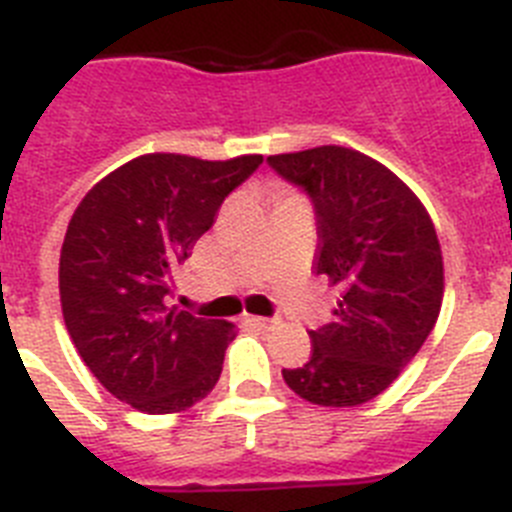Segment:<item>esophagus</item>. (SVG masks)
<instances>
[{"label":"esophagus","instance_id":"34e87169","mask_svg":"<svg viewBox=\"0 0 512 512\" xmlns=\"http://www.w3.org/2000/svg\"><path fill=\"white\" fill-rule=\"evenodd\" d=\"M246 323L253 325V328H261V330H264V328H269L271 320H269V318H259V315H248Z\"/></svg>","mask_w":512,"mask_h":512}]
</instances>
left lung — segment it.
<instances>
[{
	"label": "left lung",
	"instance_id": "1",
	"mask_svg": "<svg viewBox=\"0 0 512 512\" xmlns=\"http://www.w3.org/2000/svg\"><path fill=\"white\" fill-rule=\"evenodd\" d=\"M266 161L310 194L315 271L341 292L333 323L310 330V361L282 369L284 382L312 405H364L400 377L441 312L443 256L431 215L400 176L354 148Z\"/></svg>",
	"mask_w": 512,
	"mask_h": 512
}]
</instances>
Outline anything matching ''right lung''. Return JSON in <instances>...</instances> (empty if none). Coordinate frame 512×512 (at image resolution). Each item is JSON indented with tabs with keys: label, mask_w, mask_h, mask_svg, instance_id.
<instances>
[{
	"label": "right lung",
	"mask_w": 512,
	"mask_h": 512,
	"mask_svg": "<svg viewBox=\"0 0 512 512\" xmlns=\"http://www.w3.org/2000/svg\"><path fill=\"white\" fill-rule=\"evenodd\" d=\"M261 161L146 153L99 179L71 215L58 261L63 323L89 372L130 408L182 413L220 379L235 325L166 305L169 279Z\"/></svg>",
	"instance_id": "obj_1"
}]
</instances>
